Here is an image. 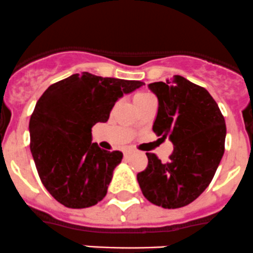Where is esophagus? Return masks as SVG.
<instances>
[{"mask_svg": "<svg viewBox=\"0 0 253 253\" xmlns=\"http://www.w3.org/2000/svg\"><path fill=\"white\" fill-rule=\"evenodd\" d=\"M129 150H126V151H124V156H127V155H129Z\"/></svg>", "mask_w": 253, "mask_h": 253, "instance_id": "obj_1", "label": "esophagus"}]
</instances>
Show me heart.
Masks as SVG:
<instances>
[{
	"instance_id": "heart-1",
	"label": "heart",
	"mask_w": 253,
	"mask_h": 253,
	"mask_svg": "<svg viewBox=\"0 0 253 253\" xmlns=\"http://www.w3.org/2000/svg\"><path fill=\"white\" fill-rule=\"evenodd\" d=\"M150 99H155V97L151 93H149V92H139V93H136L134 96V103L136 106V104L150 101Z\"/></svg>"
}]
</instances>
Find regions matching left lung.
Masks as SVG:
<instances>
[{
	"label": "left lung",
	"mask_w": 253,
	"mask_h": 253,
	"mask_svg": "<svg viewBox=\"0 0 253 253\" xmlns=\"http://www.w3.org/2000/svg\"><path fill=\"white\" fill-rule=\"evenodd\" d=\"M149 88L159 101L152 130L161 139L169 137L173 152L166 164L146 152L147 167L137 173V182L152 204L181 208L206 191L216 172L225 150V119L206 88L178 75Z\"/></svg>",
	"instance_id": "1"
}]
</instances>
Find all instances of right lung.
I'll return each mask as SVG.
<instances>
[{
	"mask_svg": "<svg viewBox=\"0 0 253 253\" xmlns=\"http://www.w3.org/2000/svg\"><path fill=\"white\" fill-rule=\"evenodd\" d=\"M142 84L84 72L49 86L37 102L31 151L42 183L62 206L88 208L106 197L123 154L92 142V126L106 123L116 102Z\"/></svg>",
	"mask_w": 253,
	"mask_h": 253,
	"instance_id": "1",
	"label": "right lung"
}]
</instances>
